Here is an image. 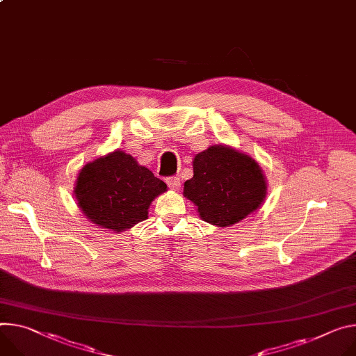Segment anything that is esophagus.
<instances>
[{"mask_svg": "<svg viewBox=\"0 0 356 356\" xmlns=\"http://www.w3.org/2000/svg\"><path fill=\"white\" fill-rule=\"evenodd\" d=\"M166 183L172 190H177L180 187V177L179 176H170V177L166 179Z\"/></svg>", "mask_w": 356, "mask_h": 356, "instance_id": "obj_1", "label": "esophagus"}]
</instances>
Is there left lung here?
<instances>
[{
  "label": "left lung",
  "mask_w": 356,
  "mask_h": 356,
  "mask_svg": "<svg viewBox=\"0 0 356 356\" xmlns=\"http://www.w3.org/2000/svg\"><path fill=\"white\" fill-rule=\"evenodd\" d=\"M193 177L184 181V196L197 206L200 217L229 227L260 207L266 179L250 156L232 147L211 146L193 160Z\"/></svg>",
  "instance_id": "1"
}]
</instances>
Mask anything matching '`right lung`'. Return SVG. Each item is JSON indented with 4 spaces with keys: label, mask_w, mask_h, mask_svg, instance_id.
Returning <instances> with one entry per match:
<instances>
[{
    "label": "right lung",
    "mask_w": 356,
    "mask_h": 356,
    "mask_svg": "<svg viewBox=\"0 0 356 356\" xmlns=\"http://www.w3.org/2000/svg\"><path fill=\"white\" fill-rule=\"evenodd\" d=\"M166 187L131 154L116 150L81 170L75 196L90 221L122 232L146 220L150 203Z\"/></svg>",
    "instance_id": "right-lung-1"
}]
</instances>
